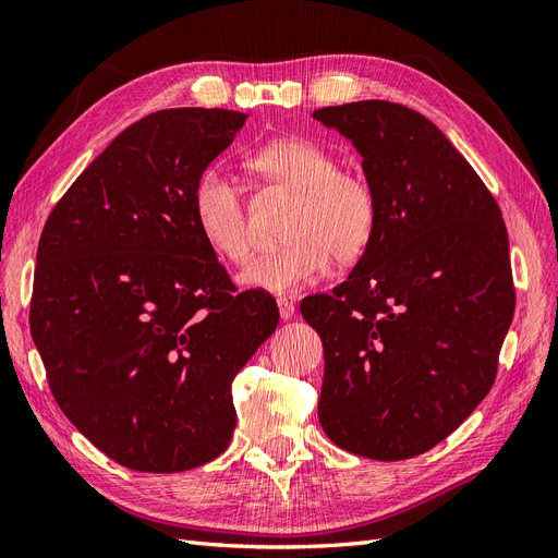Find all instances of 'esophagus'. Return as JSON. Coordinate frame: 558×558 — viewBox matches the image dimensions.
<instances>
[{
  "mask_svg": "<svg viewBox=\"0 0 558 558\" xmlns=\"http://www.w3.org/2000/svg\"><path fill=\"white\" fill-rule=\"evenodd\" d=\"M277 305H279V316H281V320H289V318H293V314H295V305H293V302H289V300H279Z\"/></svg>",
  "mask_w": 558,
  "mask_h": 558,
  "instance_id": "1",
  "label": "esophagus"
}]
</instances>
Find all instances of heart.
<instances>
[{
	"mask_svg": "<svg viewBox=\"0 0 558 558\" xmlns=\"http://www.w3.org/2000/svg\"><path fill=\"white\" fill-rule=\"evenodd\" d=\"M263 179L298 193L286 223L283 246L267 251L240 275L248 291L277 298L298 295L326 277L335 256L353 260L367 248L377 226V199L369 183L337 170L324 146L302 137L263 144L251 156ZM193 221L205 244L230 263H244L251 253L246 209L240 183L221 167H207L193 183Z\"/></svg>",
	"mask_w": 558,
	"mask_h": 558,
	"instance_id": "heart-1",
	"label": "heart"
}]
</instances>
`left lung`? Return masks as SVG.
<instances>
[{
  "mask_svg": "<svg viewBox=\"0 0 558 558\" xmlns=\"http://www.w3.org/2000/svg\"><path fill=\"white\" fill-rule=\"evenodd\" d=\"M314 118L359 150L377 199L375 234L347 281L300 302L324 342L318 421L337 447L404 461L492 391L514 316L508 230L426 116L363 99Z\"/></svg>",
  "mask_w": 558,
  "mask_h": 558,
  "instance_id": "8db88e82",
  "label": "left lung"
}]
</instances>
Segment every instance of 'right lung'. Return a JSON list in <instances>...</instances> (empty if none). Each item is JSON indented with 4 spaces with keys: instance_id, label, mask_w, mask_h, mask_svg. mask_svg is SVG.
<instances>
[{
    "instance_id": "obj_1",
    "label": "right lung",
    "mask_w": 558,
    "mask_h": 558,
    "mask_svg": "<svg viewBox=\"0 0 558 558\" xmlns=\"http://www.w3.org/2000/svg\"><path fill=\"white\" fill-rule=\"evenodd\" d=\"M246 116L165 109L130 125L50 211L29 330L60 410L111 461L181 472L230 445V384L277 330L193 221V183Z\"/></svg>"
}]
</instances>
